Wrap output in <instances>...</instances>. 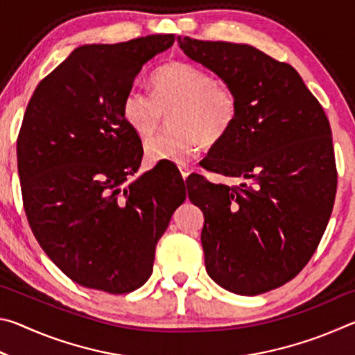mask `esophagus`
I'll return each mask as SVG.
<instances>
[{"mask_svg": "<svg viewBox=\"0 0 355 355\" xmlns=\"http://www.w3.org/2000/svg\"><path fill=\"white\" fill-rule=\"evenodd\" d=\"M178 169H180V172H182V177H183V180H186V178H188V177H189V173H191V169H189V167H188V166H180V167H178Z\"/></svg>", "mask_w": 355, "mask_h": 355, "instance_id": "esophagus-1", "label": "esophagus"}]
</instances>
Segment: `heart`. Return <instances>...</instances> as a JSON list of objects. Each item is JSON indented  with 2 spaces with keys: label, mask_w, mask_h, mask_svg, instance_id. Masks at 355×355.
<instances>
[{
  "label": "heart",
  "mask_w": 355,
  "mask_h": 355,
  "mask_svg": "<svg viewBox=\"0 0 355 355\" xmlns=\"http://www.w3.org/2000/svg\"><path fill=\"white\" fill-rule=\"evenodd\" d=\"M171 114L173 130L155 136L146 144L152 163L183 164L203 144L224 139L235 125L239 105L235 92L197 65L173 62L161 67L152 78V95L130 89L122 100L125 123L147 139L159 127L163 112Z\"/></svg>",
  "instance_id": "heart-1"
}]
</instances>
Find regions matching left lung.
<instances>
[{
	"label": "left lung",
	"instance_id": "8db88e82",
	"mask_svg": "<svg viewBox=\"0 0 355 355\" xmlns=\"http://www.w3.org/2000/svg\"><path fill=\"white\" fill-rule=\"evenodd\" d=\"M177 42L239 105L235 125L200 164L241 183L230 188L197 173L186 180L205 218L207 272L241 296L271 291L302 271L332 214L336 169L326 112L290 64L255 46Z\"/></svg>",
	"mask_w": 355,
	"mask_h": 355
}]
</instances>
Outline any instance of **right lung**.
<instances>
[{"label": "right lung", "instance_id": "add662e5", "mask_svg": "<svg viewBox=\"0 0 355 355\" xmlns=\"http://www.w3.org/2000/svg\"><path fill=\"white\" fill-rule=\"evenodd\" d=\"M173 40L78 46L28 103L17 141L23 205L40 248L81 286L125 294L146 284L186 199L183 178L161 166L136 177L142 144L122 117L136 76Z\"/></svg>", "mask_w": 355, "mask_h": 355}]
</instances>
